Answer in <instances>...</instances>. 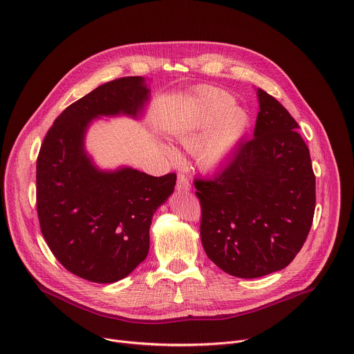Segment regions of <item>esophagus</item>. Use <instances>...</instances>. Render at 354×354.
<instances>
[{"instance_id":"obj_1","label":"esophagus","mask_w":354,"mask_h":354,"mask_svg":"<svg viewBox=\"0 0 354 354\" xmlns=\"http://www.w3.org/2000/svg\"><path fill=\"white\" fill-rule=\"evenodd\" d=\"M177 189L178 191H184V192H187V191H189L191 189V183H189V180L184 176V174H178V177H177Z\"/></svg>"}]
</instances>
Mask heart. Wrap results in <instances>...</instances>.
Masks as SVG:
<instances>
[{
    "instance_id": "heart-1",
    "label": "heart",
    "mask_w": 354,
    "mask_h": 354,
    "mask_svg": "<svg viewBox=\"0 0 354 354\" xmlns=\"http://www.w3.org/2000/svg\"><path fill=\"white\" fill-rule=\"evenodd\" d=\"M233 97L219 88L203 91L189 115L173 127L171 135L187 150H194L195 160L203 170L214 171L225 166L248 133L249 113L233 105ZM171 160H180L176 149L165 146Z\"/></svg>"
}]
</instances>
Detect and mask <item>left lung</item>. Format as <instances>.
I'll return each instance as SVG.
<instances>
[{"label": "left lung", "mask_w": 354, "mask_h": 354, "mask_svg": "<svg viewBox=\"0 0 354 354\" xmlns=\"http://www.w3.org/2000/svg\"><path fill=\"white\" fill-rule=\"evenodd\" d=\"M254 138L211 180L194 181L201 203V241L225 272L257 279L287 267L315 212V174L298 124L257 88Z\"/></svg>", "instance_id": "obj_1"}]
</instances>
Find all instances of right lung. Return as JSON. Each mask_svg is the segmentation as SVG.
<instances>
[{
	"label": "right lung",
	"instance_id": "1",
	"mask_svg": "<svg viewBox=\"0 0 354 354\" xmlns=\"http://www.w3.org/2000/svg\"><path fill=\"white\" fill-rule=\"evenodd\" d=\"M149 100L150 88L139 75L97 87L56 118L37 156L36 207L44 238L64 268L93 283L120 281L146 259L151 216L174 191V173L101 170L86 150L97 118L138 120Z\"/></svg>",
	"mask_w": 354,
	"mask_h": 354
}]
</instances>
